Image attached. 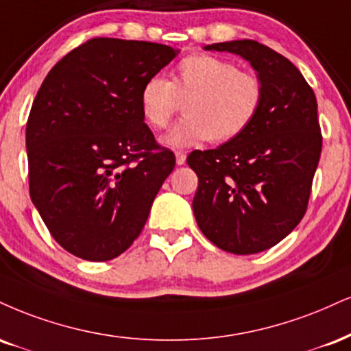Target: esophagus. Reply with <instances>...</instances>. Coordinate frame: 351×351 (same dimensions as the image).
Returning a JSON list of instances; mask_svg holds the SVG:
<instances>
[{
	"label": "esophagus",
	"mask_w": 351,
	"mask_h": 351,
	"mask_svg": "<svg viewBox=\"0 0 351 351\" xmlns=\"http://www.w3.org/2000/svg\"><path fill=\"white\" fill-rule=\"evenodd\" d=\"M176 163L178 165H184L186 163V154L184 152H176Z\"/></svg>",
	"instance_id": "esophagus-1"
}]
</instances>
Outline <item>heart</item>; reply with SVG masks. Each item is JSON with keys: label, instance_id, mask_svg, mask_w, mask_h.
I'll return each instance as SVG.
<instances>
[{"label": "heart", "instance_id": "obj_1", "mask_svg": "<svg viewBox=\"0 0 351 351\" xmlns=\"http://www.w3.org/2000/svg\"><path fill=\"white\" fill-rule=\"evenodd\" d=\"M263 98V83L255 73L216 55L193 53L175 66L170 82L158 75L147 78L138 103L147 124L160 130L184 101L186 116L163 138L167 145L184 149L206 141H235L258 117Z\"/></svg>", "mask_w": 351, "mask_h": 351}]
</instances>
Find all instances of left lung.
<instances>
[{"instance_id": "left-lung-1", "label": "left lung", "mask_w": 351, "mask_h": 351, "mask_svg": "<svg viewBox=\"0 0 351 351\" xmlns=\"http://www.w3.org/2000/svg\"><path fill=\"white\" fill-rule=\"evenodd\" d=\"M204 49L243 57L265 88L247 132L186 158L197 175L193 210L202 234L221 250L252 255L281 242L306 214L322 152L317 99L293 62L260 42Z\"/></svg>"}]
</instances>
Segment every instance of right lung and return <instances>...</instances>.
I'll list each match as a JSON object with an SVG mask.
<instances>
[{
	"label": "right lung",
	"instance_id": "obj_1",
	"mask_svg": "<svg viewBox=\"0 0 351 351\" xmlns=\"http://www.w3.org/2000/svg\"><path fill=\"white\" fill-rule=\"evenodd\" d=\"M178 50L95 37L53 65L26 124L29 193L60 247L88 261L119 256L141 235L175 168L141 112L142 84Z\"/></svg>",
	"mask_w": 351,
	"mask_h": 351
}]
</instances>
